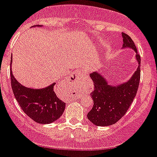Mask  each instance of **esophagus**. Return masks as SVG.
Returning <instances> with one entry per match:
<instances>
[{
  "instance_id": "34e87169",
  "label": "esophagus",
  "mask_w": 157,
  "mask_h": 157,
  "mask_svg": "<svg viewBox=\"0 0 157 157\" xmlns=\"http://www.w3.org/2000/svg\"><path fill=\"white\" fill-rule=\"evenodd\" d=\"M81 77V74H80V73H79V72H77V73H73V74L71 75L70 77V79L69 80H71L72 81H76V80H78L79 78Z\"/></svg>"
}]
</instances>
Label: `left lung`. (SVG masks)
I'll return each instance as SVG.
<instances>
[{
    "instance_id": "obj_1",
    "label": "left lung",
    "mask_w": 157,
    "mask_h": 157,
    "mask_svg": "<svg viewBox=\"0 0 157 157\" xmlns=\"http://www.w3.org/2000/svg\"><path fill=\"white\" fill-rule=\"evenodd\" d=\"M122 48L133 49L136 52L138 66L131 78L118 85H112L98 72L90 74L94 83V90L91 93L93 107L87 116L91 122L97 126H107L116 123L128 111L138 89L141 77V57L137 47L129 35L122 33Z\"/></svg>"
}]
</instances>
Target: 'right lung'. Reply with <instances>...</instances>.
Instances as JSON below:
<instances>
[{
	"mask_svg": "<svg viewBox=\"0 0 157 157\" xmlns=\"http://www.w3.org/2000/svg\"><path fill=\"white\" fill-rule=\"evenodd\" d=\"M12 61L11 59V62ZM10 76L15 98L24 112L31 119L38 123L49 124L55 122L62 116L65 111V103L54 92V86L56 83L46 88L34 89L20 84L13 75L12 69Z\"/></svg>",
	"mask_w": 157,
	"mask_h": 157,
	"instance_id": "right-lung-1",
	"label": "right lung"
}]
</instances>
